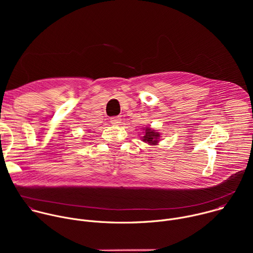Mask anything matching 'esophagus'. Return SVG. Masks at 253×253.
<instances>
[{
    "mask_svg": "<svg viewBox=\"0 0 253 253\" xmlns=\"http://www.w3.org/2000/svg\"><path fill=\"white\" fill-rule=\"evenodd\" d=\"M110 122H111V124L112 125H119L120 123H121V118L119 117V116H115V117H112L111 119H110Z\"/></svg>",
    "mask_w": 253,
    "mask_h": 253,
    "instance_id": "obj_1",
    "label": "esophagus"
}]
</instances>
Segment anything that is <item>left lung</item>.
Segmentation results:
<instances>
[{
    "instance_id": "1",
    "label": "left lung",
    "mask_w": 253,
    "mask_h": 253,
    "mask_svg": "<svg viewBox=\"0 0 253 253\" xmlns=\"http://www.w3.org/2000/svg\"><path fill=\"white\" fill-rule=\"evenodd\" d=\"M143 136H142V140L146 143H149L150 145H156L158 143V139L160 137V134L158 132H155L154 130H152L151 128H146L144 129Z\"/></svg>"
}]
</instances>
